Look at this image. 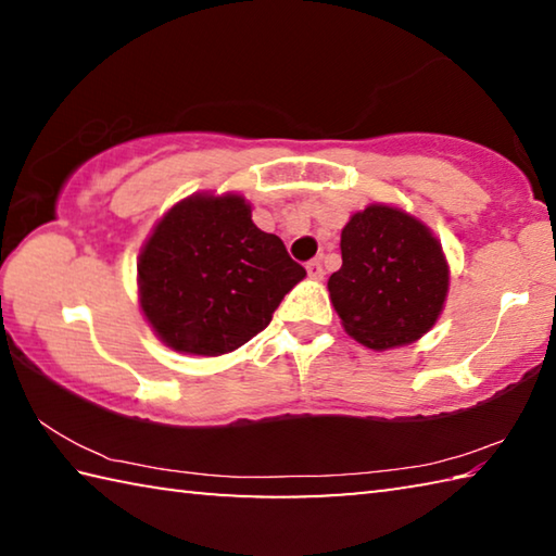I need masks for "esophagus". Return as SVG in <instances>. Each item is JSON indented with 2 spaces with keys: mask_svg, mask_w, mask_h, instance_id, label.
<instances>
[{
  "mask_svg": "<svg viewBox=\"0 0 556 556\" xmlns=\"http://www.w3.org/2000/svg\"><path fill=\"white\" fill-rule=\"evenodd\" d=\"M306 271H308V277L312 279H324V265H321V260H312V262H306Z\"/></svg>",
  "mask_w": 556,
  "mask_h": 556,
  "instance_id": "34e87169",
  "label": "esophagus"
}]
</instances>
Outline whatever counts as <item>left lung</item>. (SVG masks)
<instances>
[{"instance_id": "8db88e82", "label": "left lung", "mask_w": 556, "mask_h": 556, "mask_svg": "<svg viewBox=\"0 0 556 556\" xmlns=\"http://www.w3.org/2000/svg\"><path fill=\"white\" fill-rule=\"evenodd\" d=\"M341 255L328 291L355 341L384 351L417 341L434 326L448 267L427 225L390 205H368L343 228Z\"/></svg>"}]
</instances>
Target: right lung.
<instances>
[{
  "mask_svg": "<svg viewBox=\"0 0 556 556\" xmlns=\"http://www.w3.org/2000/svg\"><path fill=\"white\" fill-rule=\"evenodd\" d=\"M142 312L181 353L223 355L265 331L306 277L277 235L260 230L242 195H193L174 205L139 257Z\"/></svg>",
  "mask_w": 556,
  "mask_h": 556,
  "instance_id": "right-lung-1",
  "label": "right lung"
}]
</instances>
